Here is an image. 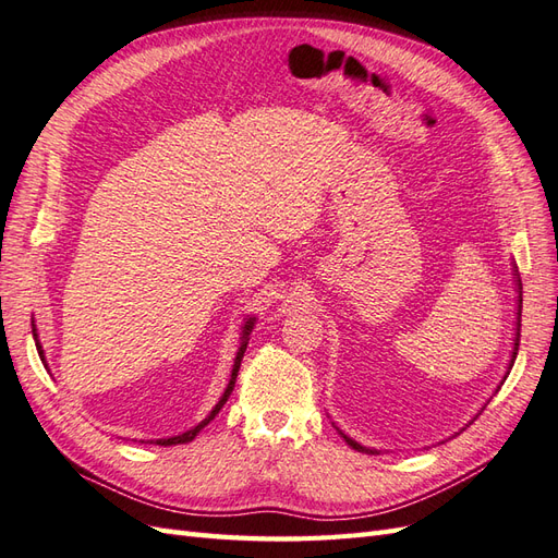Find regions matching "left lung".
<instances>
[{
  "instance_id": "8db88e82",
  "label": "left lung",
  "mask_w": 558,
  "mask_h": 558,
  "mask_svg": "<svg viewBox=\"0 0 558 558\" xmlns=\"http://www.w3.org/2000/svg\"><path fill=\"white\" fill-rule=\"evenodd\" d=\"M513 276H517V280H513V282H517V292H519V296H517V327H513V330H517V332H513V349H511V359H509V367H507V375H509V369L513 367V361H517V353H519V337H521V304H523V294H521V278H519V268L517 266H513ZM507 375L502 377V381L507 379ZM499 389V387H497ZM476 420V417H474ZM337 426V424H335ZM337 432H339V436L341 438H344L347 442H349V446L353 448V450H359V452H367V454H379V450H373V448H365V446H361V442L359 440H353L351 436H347L344 432H341V428L337 426Z\"/></svg>"
}]
</instances>
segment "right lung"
<instances>
[{"label":"right lung","mask_w":558,"mask_h":558,"mask_svg":"<svg viewBox=\"0 0 558 558\" xmlns=\"http://www.w3.org/2000/svg\"><path fill=\"white\" fill-rule=\"evenodd\" d=\"M254 323H256V318L252 316V318H245V323H242V332H240V349H238V353H235V361H233V369H231V379H228V387H226V391H223V396L219 398V403L211 408V412L209 415L199 422L197 426H193V428H189V432H183V434H179V436H169V438H157L155 442L157 446H179V442H189V440H193L199 432H203V428L219 415V410L223 408V403L228 401V396H231V391H233V387H235V377H238V369H240V363H242V355H245V349H247V344H250V335H252V330H254ZM33 337H35V344H37V351H39V359H41V363H45V349H41V344H39V339H37V332H35V325H33Z\"/></svg>","instance_id":"right-lung-1"}]
</instances>
